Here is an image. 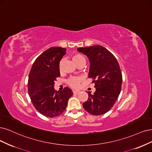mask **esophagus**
Returning <instances> with one entry per match:
<instances>
[{
	"instance_id": "1",
	"label": "esophagus",
	"mask_w": 152,
	"mask_h": 152,
	"mask_svg": "<svg viewBox=\"0 0 152 152\" xmlns=\"http://www.w3.org/2000/svg\"><path fill=\"white\" fill-rule=\"evenodd\" d=\"M72 92H73V94H76V95L78 94H79V93H80L79 91H76V90H73Z\"/></svg>"
}]
</instances>
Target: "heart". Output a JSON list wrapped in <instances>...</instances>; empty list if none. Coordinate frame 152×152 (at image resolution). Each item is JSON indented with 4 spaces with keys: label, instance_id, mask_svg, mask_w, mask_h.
<instances>
[{
    "label": "heart",
    "instance_id": "b5f03b06",
    "mask_svg": "<svg viewBox=\"0 0 152 152\" xmlns=\"http://www.w3.org/2000/svg\"><path fill=\"white\" fill-rule=\"evenodd\" d=\"M72 61L75 62L76 64H77L78 62L85 60V58L84 57V56H83L82 55L80 54V53H76V54L72 56ZM61 65L62 61H61L59 64H58V69H59V70L61 69ZM81 81V78L80 77H71L67 80V83L68 85L73 88H77L80 86V83Z\"/></svg>",
    "mask_w": 152,
    "mask_h": 152
}]
</instances>
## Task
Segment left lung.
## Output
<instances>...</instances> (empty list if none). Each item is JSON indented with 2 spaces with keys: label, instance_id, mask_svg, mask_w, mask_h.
<instances>
[{
  "label": "left lung",
  "instance_id": "left-lung-1",
  "mask_svg": "<svg viewBox=\"0 0 152 152\" xmlns=\"http://www.w3.org/2000/svg\"><path fill=\"white\" fill-rule=\"evenodd\" d=\"M77 51L88 57V77L93 78L96 88L94 95L88 91L83 108L92 115L104 114L113 107L121 90L122 77L119 63L110 52L101 45L78 48Z\"/></svg>",
  "mask_w": 152,
  "mask_h": 152
}]
</instances>
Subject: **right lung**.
<instances>
[{"instance_id":"obj_1","label":"right lung","mask_w":152,"mask_h":152,"mask_svg":"<svg viewBox=\"0 0 152 152\" xmlns=\"http://www.w3.org/2000/svg\"><path fill=\"white\" fill-rule=\"evenodd\" d=\"M66 49L59 47L48 48L33 64L28 77V94L38 112L47 117L62 114L68 100L73 95L69 88L61 91L55 90L54 81L61 76L58 64Z\"/></svg>"}]
</instances>
